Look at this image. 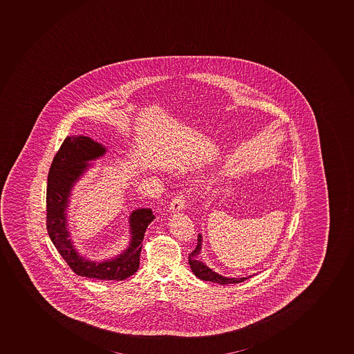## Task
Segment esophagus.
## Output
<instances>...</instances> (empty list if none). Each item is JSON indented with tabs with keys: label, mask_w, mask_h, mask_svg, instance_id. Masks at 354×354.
Here are the masks:
<instances>
[{
	"label": "esophagus",
	"mask_w": 354,
	"mask_h": 354,
	"mask_svg": "<svg viewBox=\"0 0 354 354\" xmlns=\"http://www.w3.org/2000/svg\"><path fill=\"white\" fill-rule=\"evenodd\" d=\"M184 203H185L184 196H176V198H174V200H172L171 203H170V206H169V212H170L171 214L178 213V212H180V210L184 209Z\"/></svg>",
	"instance_id": "1"
}]
</instances>
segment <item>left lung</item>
Instances as JSON below:
<instances>
[{
	"mask_svg": "<svg viewBox=\"0 0 354 354\" xmlns=\"http://www.w3.org/2000/svg\"><path fill=\"white\" fill-rule=\"evenodd\" d=\"M203 234H198V245H196V250L189 255L191 270L201 281H213V283H218L221 285L234 284V283H241V281H246L248 278L254 276V274H253L245 276V277H227V276H223V274H218L216 271L213 270L212 268L208 267L205 262L201 261L199 259L201 252H203Z\"/></svg>",
	"mask_w": 354,
	"mask_h": 354,
	"instance_id": "obj_1",
	"label": "left lung"
}]
</instances>
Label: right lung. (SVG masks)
Wrapping results in <instances>:
<instances>
[{
	"instance_id": "add662e5",
	"label": "right lung",
	"mask_w": 354,
	"mask_h": 354,
	"mask_svg": "<svg viewBox=\"0 0 354 354\" xmlns=\"http://www.w3.org/2000/svg\"><path fill=\"white\" fill-rule=\"evenodd\" d=\"M108 148L84 134L66 137L53 160L47 183V231L56 250L77 274L102 281H123L139 268L145 232L154 221L149 208L132 210L129 216V244L111 258L92 260L80 253L70 232V203L77 183L94 168Z\"/></svg>"
}]
</instances>
